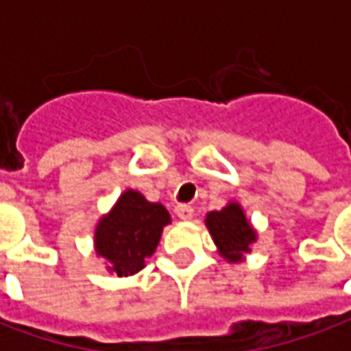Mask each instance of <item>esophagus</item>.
I'll list each match as a JSON object with an SVG mask.
<instances>
[{
    "label": "esophagus",
    "instance_id": "obj_1",
    "mask_svg": "<svg viewBox=\"0 0 351 351\" xmlns=\"http://www.w3.org/2000/svg\"><path fill=\"white\" fill-rule=\"evenodd\" d=\"M175 213L180 220H191V218H193V206L186 205V203H180V205H176Z\"/></svg>",
    "mask_w": 351,
    "mask_h": 351
}]
</instances>
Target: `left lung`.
<instances>
[{
    "label": "left lung",
    "instance_id": "obj_1",
    "mask_svg": "<svg viewBox=\"0 0 351 351\" xmlns=\"http://www.w3.org/2000/svg\"><path fill=\"white\" fill-rule=\"evenodd\" d=\"M206 228L228 261H239L243 254L250 252V244L256 241V231L250 228L243 208L237 203H229L226 208L208 214Z\"/></svg>",
    "mask_w": 351,
    "mask_h": 351
}]
</instances>
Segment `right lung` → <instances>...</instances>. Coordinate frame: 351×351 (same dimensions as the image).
Masks as SVG:
<instances>
[{
	"label": "right lung",
	"instance_id": "add662e5",
	"mask_svg": "<svg viewBox=\"0 0 351 351\" xmlns=\"http://www.w3.org/2000/svg\"><path fill=\"white\" fill-rule=\"evenodd\" d=\"M171 221L165 206L148 203L138 191L128 190L95 229V248L118 276H130L145 267Z\"/></svg>",
	"mask_w": 351,
	"mask_h": 351
}]
</instances>
